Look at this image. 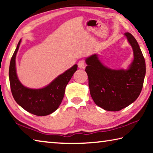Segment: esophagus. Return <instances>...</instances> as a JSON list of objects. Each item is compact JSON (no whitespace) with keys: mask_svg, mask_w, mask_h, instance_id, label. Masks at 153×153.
<instances>
[{"mask_svg":"<svg viewBox=\"0 0 153 153\" xmlns=\"http://www.w3.org/2000/svg\"><path fill=\"white\" fill-rule=\"evenodd\" d=\"M77 65H78L79 68H84L85 67V61L84 60H80L79 61L78 63H77Z\"/></svg>","mask_w":153,"mask_h":153,"instance_id":"1","label":"esophagus"}]
</instances>
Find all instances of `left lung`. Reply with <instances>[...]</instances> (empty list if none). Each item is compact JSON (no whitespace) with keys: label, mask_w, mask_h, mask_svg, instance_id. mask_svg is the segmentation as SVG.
<instances>
[{"label":"left lung","mask_w":153,"mask_h":153,"mask_svg":"<svg viewBox=\"0 0 153 153\" xmlns=\"http://www.w3.org/2000/svg\"><path fill=\"white\" fill-rule=\"evenodd\" d=\"M125 35L132 46L134 59L128 70H113L103 65L97 55L87 58L85 71L88 77L90 95L96 105L108 111H118L138 98L146 74V63L135 38Z\"/></svg>","instance_id":"left-lung-1"}]
</instances>
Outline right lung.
<instances>
[{
	"label": "right lung",
	"mask_w": 153,
	"mask_h": 153,
	"mask_svg": "<svg viewBox=\"0 0 153 153\" xmlns=\"http://www.w3.org/2000/svg\"><path fill=\"white\" fill-rule=\"evenodd\" d=\"M21 40L13 55L9 66V81L15 101L27 112L38 116H45L57 109L63 100L65 87L76 71L75 65L42 89H30L23 86L18 79L15 69V57Z\"/></svg>",
	"instance_id": "add662e5"
}]
</instances>
